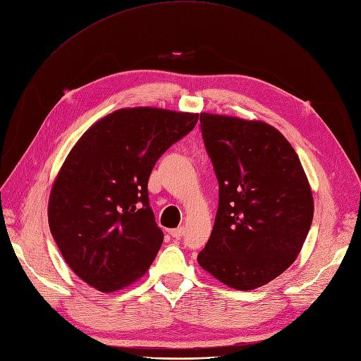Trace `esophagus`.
<instances>
[{
  "instance_id": "34e87169",
  "label": "esophagus",
  "mask_w": 361,
  "mask_h": 361,
  "mask_svg": "<svg viewBox=\"0 0 361 361\" xmlns=\"http://www.w3.org/2000/svg\"><path fill=\"white\" fill-rule=\"evenodd\" d=\"M183 233H185V228H183V226H179V228H176V229H171V231H170V235L173 236V238H176V239L182 238Z\"/></svg>"
}]
</instances>
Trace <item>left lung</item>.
Masks as SVG:
<instances>
[{
	"mask_svg": "<svg viewBox=\"0 0 361 361\" xmlns=\"http://www.w3.org/2000/svg\"><path fill=\"white\" fill-rule=\"evenodd\" d=\"M201 133L219 182V209L200 266L233 289L278 278L300 254L314 202L285 136L260 120L201 113Z\"/></svg>",
	"mask_w": 361,
	"mask_h": 361,
	"instance_id": "1",
	"label": "left lung"
}]
</instances>
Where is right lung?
I'll return each instance as SVG.
<instances>
[{
    "label": "right lung",
    "instance_id": "obj_1",
    "mask_svg": "<svg viewBox=\"0 0 361 361\" xmlns=\"http://www.w3.org/2000/svg\"><path fill=\"white\" fill-rule=\"evenodd\" d=\"M197 113L120 109L75 144L51 188L48 223L63 259L101 293L142 278L163 244L148 201L161 154L190 133Z\"/></svg>",
    "mask_w": 361,
    "mask_h": 361
}]
</instances>
